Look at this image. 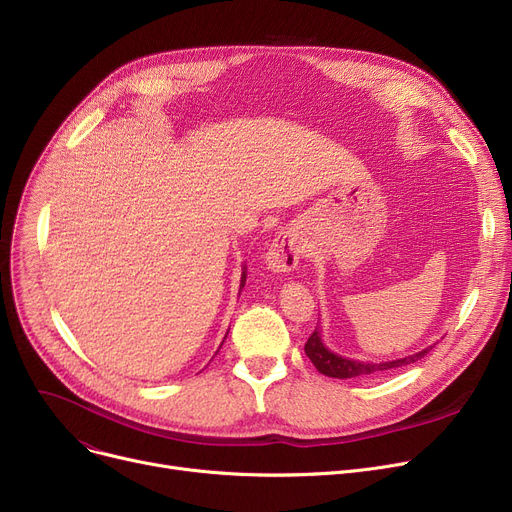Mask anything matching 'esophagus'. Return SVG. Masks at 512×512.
I'll list each match as a JSON object with an SVG mask.
<instances>
[{
  "label": "esophagus",
  "mask_w": 512,
  "mask_h": 512,
  "mask_svg": "<svg viewBox=\"0 0 512 512\" xmlns=\"http://www.w3.org/2000/svg\"><path fill=\"white\" fill-rule=\"evenodd\" d=\"M303 247H301V240L290 234V232H282L274 242L270 251L265 255V263L270 270L274 272H292L294 267L299 265Z\"/></svg>",
  "instance_id": "1"
}]
</instances>
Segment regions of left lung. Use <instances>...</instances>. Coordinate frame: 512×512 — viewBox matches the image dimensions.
Returning <instances> with one entry per match:
<instances>
[{"label": "left lung", "mask_w": 512, "mask_h": 512, "mask_svg": "<svg viewBox=\"0 0 512 512\" xmlns=\"http://www.w3.org/2000/svg\"><path fill=\"white\" fill-rule=\"evenodd\" d=\"M429 348H423V351L405 357V359H394V361H384V363H367V361H357V359H346L340 357L336 353H332L330 348L321 340L319 332L315 330L307 344H305V353L311 359V363L315 365V369L319 373L328 375V378H338V380H348V378H369V375H380L386 373L390 369L402 367L419 361L421 357H425V353Z\"/></svg>", "instance_id": "8db88e82"}]
</instances>
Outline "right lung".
Returning a JSON list of instances; mask_svg holds the SVG:
<instances>
[{
  "label": "right lung",
  "mask_w": 512,
  "mask_h": 512,
  "mask_svg": "<svg viewBox=\"0 0 512 512\" xmlns=\"http://www.w3.org/2000/svg\"><path fill=\"white\" fill-rule=\"evenodd\" d=\"M245 280H247V274H245V272H242V278H240V288H242V286H245Z\"/></svg>",
  "instance_id": "obj_1"
}]
</instances>
